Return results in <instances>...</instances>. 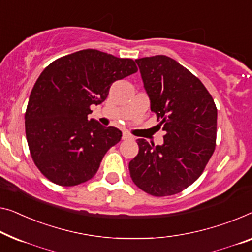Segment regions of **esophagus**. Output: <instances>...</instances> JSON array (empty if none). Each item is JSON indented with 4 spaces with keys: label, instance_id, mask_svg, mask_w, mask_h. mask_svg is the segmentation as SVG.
<instances>
[{
    "label": "esophagus",
    "instance_id": "1",
    "mask_svg": "<svg viewBox=\"0 0 252 252\" xmlns=\"http://www.w3.org/2000/svg\"><path fill=\"white\" fill-rule=\"evenodd\" d=\"M122 139H123V140H127V139H133V137L131 136L130 133H127V132H123V134H122Z\"/></svg>",
    "mask_w": 252,
    "mask_h": 252
}]
</instances>
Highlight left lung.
<instances>
[{"instance_id":"left-lung-1","label":"left lung","mask_w":252,"mask_h":252,"mask_svg":"<svg viewBox=\"0 0 252 252\" xmlns=\"http://www.w3.org/2000/svg\"><path fill=\"white\" fill-rule=\"evenodd\" d=\"M136 62L150 110L165 134L162 146L138 139L139 153L129 163L130 176L152 196H172L192 185L212 157L217 108L204 84L175 60L155 55Z\"/></svg>"}]
</instances>
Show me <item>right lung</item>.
Returning a JSON list of instances; mask_svg holds the SVG:
<instances>
[{"label": "right lung", "instance_id": "right-lung-1", "mask_svg": "<svg viewBox=\"0 0 252 252\" xmlns=\"http://www.w3.org/2000/svg\"><path fill=\"white\" fill-rule=\"evenodd\" d=\"M137 71L133 60L97 50L78 51L45 67L25 113L30 155L45 178L73 187L96 174L122 132L88 120L90 106L106 99L114 81Z\"/></svg>", "mask_w": 252, "mask_h": 252}]
</instances>
